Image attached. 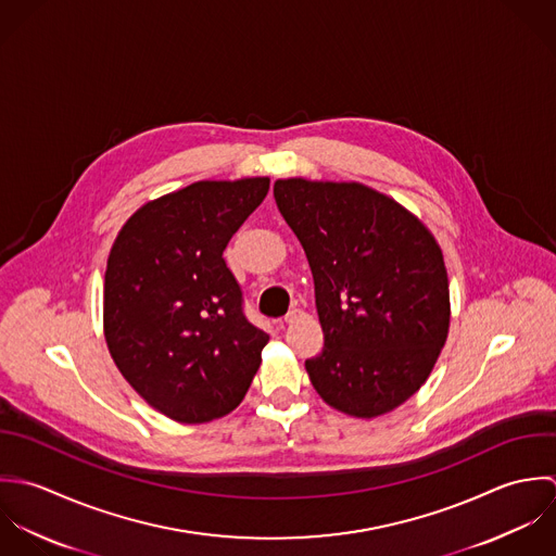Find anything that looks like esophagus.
Here are the masks:
<instances>
[{
	"label": "esophagus",
	"instance_id": "obj_1",
	"mask_svg": "<svg viewBox=\"0 0 556 556\" xmlns=\"http://www.w3.org/2000/svg\"><path fill=\"white\" fill-rule=\"evenodd\" d=\"M301 316V309L299 307H292L286 316H283V320H281V325H292L296 318Z\"/></svg>",
	"mask_w": 556,
	"mask_h": 556
}]
</instances>
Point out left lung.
Returning a JSON list of instances; mask_svg holds the SVG:
<instances>
[{
	"mask_svg": "<svg viewBox=\"0 0 556 556\" xmlns=\"http://www.w3.org/2000/svg\"><path fill=\"white\" fill-rule=\"evenodd\" d=\"M316 286L325 348L307 358L314 389L337 410L371 419L428 380L448 331L443 251L428 227L358 182H275Z\"/></svg>",
	"mask_w": 556,
	"mask_h": 556,
	"instance_id": "obj_1",
	"label": "left lung"
}]
</instances>
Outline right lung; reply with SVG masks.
I'll list each match as a JSON object with an SVG mask.
<instances>
[{
  "label": "right lung",
  "mask_w": 556,
  "mask_h": 556,
  "mask_svg": "<svg viewBox=\"0 0 556 556\" xmlns=\"http://www.w3.org/2000/svg\"><path fill=\"white\" fill-rule=\"evenodd\" d=\"M268 187V178L193 182L141 206L113 242L110 352L128 384L174 421L227 415L262 363L268 334L247 320L223 251Z\"/></svg>",
  "instance_id": "1"
}]
</instances>
